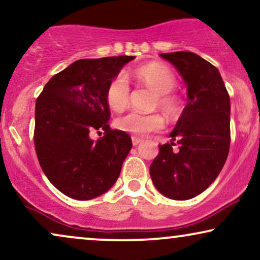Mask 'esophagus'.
<instances>
[{"label": "esophagus", "mask_w": 260, "mask_h": 260, "mask_svg": "<svg viewBox=\"0 0 260 260\" xmlns=\"http://www.w3.org/2000/svg\"><path fill=\"white\" fill-rule=\"evenodd\" d=\"M131 141H133V144H134V146H137L138 143L142 142V138L136 137V136H131Z\"/></svg>", "instance_id": "esophagus-1"}]
</instances>
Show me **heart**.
Listing matches in <instances>:
<instances>
[{"instance_id":"1","label":"heart","mask_w":260,"mask_h":260,"mask_svg":"<svg viewBox=\"0 0 260 260\" xmlns=\"http://www.w3.org/2000/svg\"><path fill=\"white\" fill-rule=\"evenodd\" d=\"M133 77L142 85L154 90V107H159L170 120H177L183 113V103L178 94L173 92L177 80L170 69L161 64L151 63L136 69ZM130 86L126 77L119 74L110 81L106 88V103L111 110L123 111L129 103ZM165 120L160 113L143 114L129 112L114 120L116 129L134 135L143 136L151 131L162 129Z\"/></svg>"}]
</instances>
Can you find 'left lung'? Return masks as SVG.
<instances>
[{
    "mask_svg": "<svg viewBox=\"0 0 260 260\" xmlns=\"http://www.w3.org/2000/svg\"><path fill=\"white\" fill-rule=\"evenodd\" d=\"M187 86V104L171 137L160 144L150 177L164 196L186 201L217 178L231 146V101L217 68L193 52L161 53ZM178 146V150L173 149Z\"/></svg>",
    "mask_w": 260,
    "mask_h": 260,
    "instance_id": "1",
    "label": "left lung"
}]
</instances>
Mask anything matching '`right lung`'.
Instances as JSON below:
<instances>
[{"label":"right lung","mask_w":260,"mask_h":260,"mask_svg":"<svg viewBox=\"0 0 260 260\" xmlns=\"http://www.w3.org/2000/svg\"><path fill=\"white\" fill-rule=\"evenodd\" d=\"M134 56L79 59L56 74L37 98L35 148L53 186L70 198L88 201L110 190L133 147L131 137L112 130L106 88ZM104 136L98 141L92 132Z\"/></svg>","instance_id":"add662e5"}]
</instances>
